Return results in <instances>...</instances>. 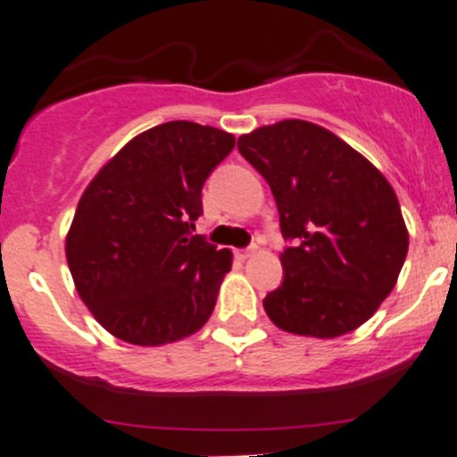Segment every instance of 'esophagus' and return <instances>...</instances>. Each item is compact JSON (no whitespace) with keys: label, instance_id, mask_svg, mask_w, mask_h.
<instances>
[{"label":"esophagus","instance_id":"esophagus-1","mask_svg":"<svg viewBox=\"0 0 457 457\" xmlns=\"http://www.w3.org/2000/svg\"><path fill=\"white\" fill-rule=\"evenodd\" d=\"M254 252H256V245H250V247H245V250H238L237 256H238V259H250Z\"/></svg>","mask_w":457,"mask_h":457}]
</instances>
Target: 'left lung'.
Masks as SVG:
<instances>
[{
	"instance_id": "obj_1",
	"label": "left lung",
	"mask_w": 457,
	"mask_h": 457,
	"mask_svg": "<svg viewBox=\"0 0 457 457\" xmlns=\"http://www.w3.org/2000/svg\"><path fill=\"white\" fill-rule=\"evenodd\" d=\"M241 156L268 180L287 245L283 281L263 308L295 335H346L395 287L409 252L388 180L332 131L283 120L238 138Z\"/></svg>"
}]
</instances>
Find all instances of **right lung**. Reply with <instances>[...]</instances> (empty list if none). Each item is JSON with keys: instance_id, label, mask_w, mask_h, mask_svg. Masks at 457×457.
Masks as SVG:
<instances>
[{"instance_id": "obj_1", "label": "right lung", "mask_w": 457, "mask_h": 457, "mask_svg": "<svg viewBox=\"0 0 457 457\" xmlns=\"http://www.w3.org/2000/svg\"><path fill=\"white\" fill-rule=\"evenodd\" d=\"M228 131L174 120L136 136L84 189L66 261L93 317L118 339L161 346L194 335L216 305L232 252L194 234Z\"/></svg>"}]
</instances>
